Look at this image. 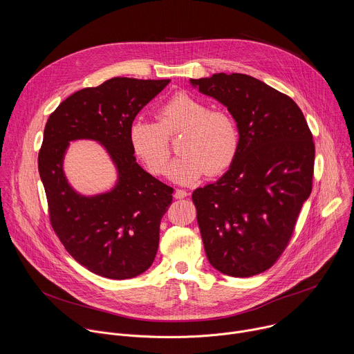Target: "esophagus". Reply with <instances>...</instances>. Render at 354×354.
<instances>
[{
  "label": "esophagus",
  "instance_id": "34e87169",
  "mask_svg": "<svg viewBox=\"0 0 354 354\" xmlns=\"http://www.w3.org/2000/svg\"><path fill=\"white\" fill-rule=\"evenodd\" d=\"M187 192L186 190H183V189H176L175 190V193H174V197L175 198H185V197H187Z\"/></svg>",
  "mask_w": 354,
  "mask_h": 354
}]
</instances>
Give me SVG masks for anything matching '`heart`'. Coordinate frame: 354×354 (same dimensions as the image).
Returning a JSON list of instances; mask_svg holds the SVG:
<instances>
[{
    "mask_svg": "<svg viewBox=\"0 0 354 354\" xmlns=\"http://www.w3.org/2000/svg\"><path fill=\"white\" fill-rule=\"evenodd\" d=\"M157 122L136 120L129 128L135 154L154 175H164L171 158L168 136L183 131L178 145L180 154L169 169V178L190 185L204 174L215 176L226 171L238 154L241 133L236 120L225 109L208 105L189 93L171 95L158 109Z\"/></svg>",
    "mask_w": 354,
    "mask_h": 354,
    "instance_id": "1",
    "label": "heart"
}]
</instances>
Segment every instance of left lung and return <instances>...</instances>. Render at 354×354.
<instances>
[{"mask_svg": "<svg viewBox=\"0 0 354 354\" xmlns=\"http://www.w3.org/2000/svg\"><path fill=\"white\" fill-rule=\"evenodd\" d=\"M238 122L241 145L229 169L193 192L209 264L246 278L286 249L313 186L315 147L306 118L286 94L243 73L190 79Z\"/></svg>", "mask_w": 354, "mask_h": 354, "instance_id": "8db88e82", "label": "left lung"}]
</instances>
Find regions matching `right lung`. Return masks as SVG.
<instances>
[{"mask_svg": "<svg viewBox=\"0 0 354 354\" xmlns=\"http://www.w3.org/2000/svg\"><path fill=\"white\" fill-rule=\"evenodd\" d=\"M169 82L112 77L69 95L46 124L39 172L53 229L79 264L104 278H135L156 259L174 189L136 162L129 128ZM82 138L104 145L117 168V183L105 194L80 195L64 176L68 142Z\"/></svg>", "mask_w": 354, "mask_h": 354, "instance_id": "obj_1", "label": "right lung"}]
</instances>
